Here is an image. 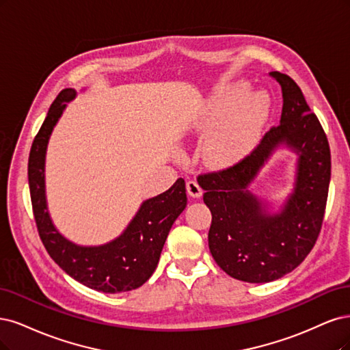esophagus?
Wrapping results in <instances>:
<instances>
[{"label":"esophagus","instance_id":"1","mask_svg":"<svg viewBox=\"0 0 350 350\" xmlns=\"http://www.w3.org/2000/svg\"><path fill=\"white\" fill-rule=\"evenodd\" d=\"M186 189H187L189 196H191V198H200L202 193H204V190H202V187L199 186L196 180H189V182L186 183Z\"/></svg>","mask_w":350,"mask_h":350}]
</instances>
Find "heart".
I'll use <instances>...</instances> for the list:
<instances>
[{
	"label": "heart",
	"mask_w": 350,
	"mask_h": 350,
	"mask_svg": "<svg viewBox=\"0 0 350 350\" xmlns=\"http://www.w3.org/2000/svg\"><path fill=\"white\" fill-rule=\"evenodd\" d=\"M249 84L237 81L219 85L208 100L200 131L217 122L204 145L205 159L215 164L239 160L260 137L269 116V98L260 93H249Z\"/></svg>",
	"instance_id": "obj_1"
}]
</instances>
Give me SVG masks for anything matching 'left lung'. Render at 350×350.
<instances>
[{"instance_id":"left-lung-1","label":"left lung","mask_w":350,"mask_h":350,"mask_svg":"<svg viewBox=\"0 0 350 350\" xmlns=\"http://www.w3.org/2000/svg\"><path fill=\"white\" fill-rule=\"evenodd\" d=\"M270 75L284 97L279 126L239 164L198 178L212 213L208 243L213 260L231 278L250 284L285 276L308 256L321 230L332 173L329 141L301 88L286 74ZM280 146L297 155L296 178L275 208L250 186Z\"/></svg>"}]
</instances>
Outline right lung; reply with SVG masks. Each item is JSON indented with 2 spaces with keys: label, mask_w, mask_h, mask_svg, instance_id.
<instances>
[{
  "label": "right lung",
  "mask_w": 350,
  "mask_h": 350,
  "mask_svg": "<svg viewBox=\"0 0 350 350\" xmlns=\"http://www.w3.org/2000/svg\"><path fill=\"white\" fill-rule=\"evenodd\" d=\"M77 90L65 88L49 107L29 155V187L40 240L65 273L105 294L137 289L151 278L172 225L187 205L183 178L164 193L144 200L123 232L106 244L81 245L66 239L51 218L44 186V161L53 128Z\"/></svg>",
  "instance_id": "obj_1"
}]
</instances>
